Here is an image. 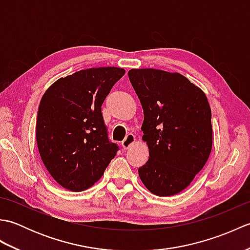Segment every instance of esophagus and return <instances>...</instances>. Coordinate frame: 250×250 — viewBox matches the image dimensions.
Returning <instances> with one entry per match:
<instances>
[{
	"label": "esophagus",
	"mask_w": 250,
	"mask_h": 250,
	"mask_svg": "<svg viewBox=\"0 0 250 250\" xmlns=\"http://www.w3.org/2000/svg\"><path fill=\"white\" fill-rule=\"evenodd\" d=\"M135 142V136L133 135V134H131V133H129L128 135L125 136V139L122 141V143H121V145H122V147H124V149H128V148L133 144V143Z\"/></svg>",
	"instance_id": "1"
}]
</instances>
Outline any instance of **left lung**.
Returning <instances> with one entry per match:
<instances>
[{"label": "left lung", "instance_id": "1", "mask_svg": "<svg viewBox=\"0 0 250 250\" xmlns=\"http://www.w3.org/2000/svg\"><path fill=\"white\" fill-rule=\"evenodd\" d=\"M128 75L144 110L143 140L149 149V159L139 167L140 178L153 194H177L188 187L210 155L208 101L179 73L133 68Z\"/></svg>", "mask_w": 250, "mask_h": 250}]
</instances>
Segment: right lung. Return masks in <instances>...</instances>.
<instances>
[{"mask_svg":"<svg viewBox=\"0 0 250 250\" xmlns=\"http://www.w3.org/2000/svg\"><path fill=\"white\" fill-rule=\"evenodd\" d=\"M120 67L82 70L58 79L41 100L36 143L56 182L79 192L102 177L119 147L108 139L102 104L125 75Z\"/></svg>","mask_w":250,"mask_h":250,"instance_id":"add662e5","label":"right lung"}]
</instances>
